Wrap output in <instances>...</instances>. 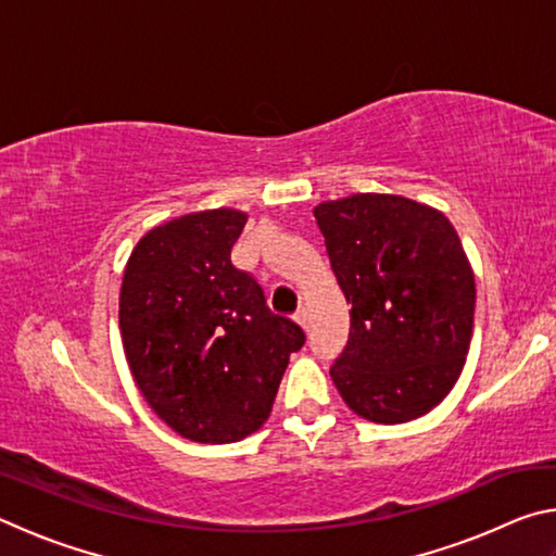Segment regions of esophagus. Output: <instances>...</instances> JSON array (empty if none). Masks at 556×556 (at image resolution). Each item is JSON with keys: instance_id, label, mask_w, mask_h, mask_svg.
Masks as SVG:
<instances>
[{"instance_id": "34e87169", "label": "esophagus", "mask_w": 556, "mask_h": 556, "mask_svg": "<svg viewBox=\"0 0 556 556\" xmlns=\"http://www.w3.org/2000/svg\"><path fill=\"white\" fill-rule=\"evenodd\" d=\"M294 318H296V324L301 326V328H308V318H306V308H299V312L294 314Z\"/></svg>"}]
</instances>
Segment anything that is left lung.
<instances>
[{"mask_svg":"<svg viewBox=\"0 0 556 556\" xmlns=\"http://www.w3.org/2000/svg\"><path fill=\"white\" fill-rule=\"evenodd\" d=\"M314 215L353 306L333 384L363 419L421 417L456 384L473 333L476 281L454 225L388 193L326 201Z\"/></svg>","mask_w":556,"mask_h":556,"instance_id":"left-lung-1","label":"left lung"}]
</instances>
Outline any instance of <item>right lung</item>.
I'll use <instances>...</instances> for the list:
<instances>
[{
    "instance_id": "add662e5",
    "label": "right lung",
    "mask_w": 556,
    "mask_h": 556,
    "mask_svg": "<svg viewBox=\"0 0 556 556\" xmlns=\"http://www.w3.org/2000/svg\"><path fill=\"white\" fill-rule=\"evenodd\" d=\"M248 215H181L131 250L119 294L122 345L159 417L199 444H230L269 417L289 355L306 336L232 265Z\"/></svg>"
}]
</instances>
